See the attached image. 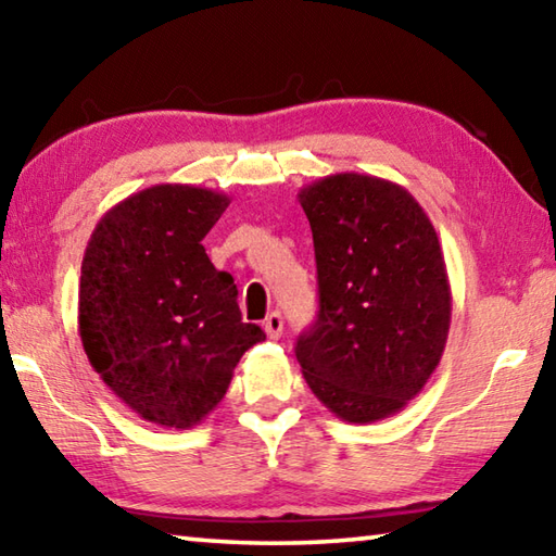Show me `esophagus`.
I'll use <instances>...</instances> for the list:
<instances>
[{
  "label": "esophagus",
  "instance_id": "obj_1",
  "mask_svg": "<svg viewBox=\"0 0 556 556\" xmlns=\"http://www.w3.org/2000/svg\"><path fill=\"white\" fill-rule=\"evenodd\" d=\"M281 328H285V321H281V314L279 312H271L265 318V333L271 338V341H277L281 336Z\"/></svg>",
  "mask_w": 556,
  "mask_h": 556
}]
</instances>
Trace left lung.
Here are the masks:
<instances>
[{
    "label": "left lung",
    "instance_id": "left-lung-1",
    "mask_svg": "<svg viewBox=\"0 0 556 556\" xmlns=\"http://www.w3.org/2000/svg\"><path fill=\"white\" fill-rule=\"evenodd\" d=\"M314 235L318 314L296 341L308 388L336 417L370 425L417 397L446 348L451 287L414 195L368 174L299 191Z\"/></svg>",
    "mask_w": 556,
    "mask_h": 556
}]
</instances>
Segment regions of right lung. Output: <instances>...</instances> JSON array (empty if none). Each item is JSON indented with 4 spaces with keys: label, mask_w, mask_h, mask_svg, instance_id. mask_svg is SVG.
I'll list each match as a JSON object with an SVG mask.
<instances>
[{
    "label": "right lung",
    "mask_w": 556,
    "mask_h": 556,
    "mask_svg": "<svg viewBox=\"0 0 556 556\" xmlns=\"http://www.w3.org/2000/svg\"><path fill=\"white\" fill-rule=\"evenodd\" d=\"M228 205L211 188H144L102 215L83 255V351L152 425H199L225 397L242 353L265 341L242 321L232 277L201 244Z\"/></svg>",
    "instance_id": "right-lung-1"
}]
</instances>
